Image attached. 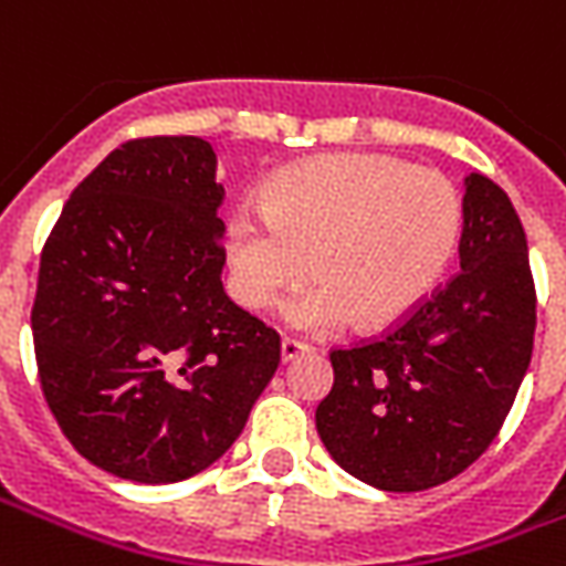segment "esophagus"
Segmentation results:
<instances>
[{
    "label": "esophagus",
    "mask_w": 566,
    "mask_h": 566,
    "mask_svg": "<svg viewBox=\"0 0 566 566\" xmlns=\"http://www.w3.org/2000/svg\"><path fill=\"white\" fill-rule=\"evenodd\" d=\"M308 352H312V345L296 343V339H291V336H284V339H282V360H284V364H291V360H296L300 355H308Z\"/></svg>",
    "instance_id": "34e87169"
}]
</instances>
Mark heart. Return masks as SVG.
Returning a JSON list of instances; mask_svg holds the SVG:
<instances>
[{
    "label": "heart",
    "instance_id": "obj_1",
    "mask_svg": "<svg viewBox=\"0 0 566 566\" xmlns=\"http://www.w3.org/2000/svg\"><path fill=\"white\" fill-rule=\"evenodd\" d=\"M461 230L446 175L385 154H327L272 175L260 211H235L227 263L235 300L254 312L275 306L308 266L315 282L284 308L294 327L379 331L433 294Z\"/></svg>",
    "mask_w": 566,
    "mask_h": 566
}]
</instances>
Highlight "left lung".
Masks as SVG:
<instances>
[{
	"instance_id": "obj_1",
	"label": "left lung",
	"mask_w": 566,
	"mask_h": 566,
	"mask_svg": "<svg viewBox=\"0 0 566 566\" xmlns=\"http://www.w3.org/2000/svg\"><path fill=\"white\" fill-rule=\"evenodd\" d=\"M461 272L376 339L333 348L321 442L345 473L381 491H427L494 442L536 331L527 239L510 197L463 181Z\"/></svg>"
}]
</instances>
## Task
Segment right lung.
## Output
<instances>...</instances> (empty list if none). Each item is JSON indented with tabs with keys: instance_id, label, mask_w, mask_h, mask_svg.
Listing matches in <instances>:
<instances>
[{
	"instance_id": "1",
	"label": "right lung",
	"mask_w": 566,
	"mask_h": 566,
	"mask_svg": "<svg viewBox=\"0 0 566 566\" xmlns=\"http://www.w3.org/2000/svg\"><path fill=\"white\" fill-rule=\"evenodd\" d=\"M199 136L112 150L42 248L32 343L44 400L105 473L169 485L242 433L282 339L223 294V187Z\"/></svg>"
}]
</instances>
